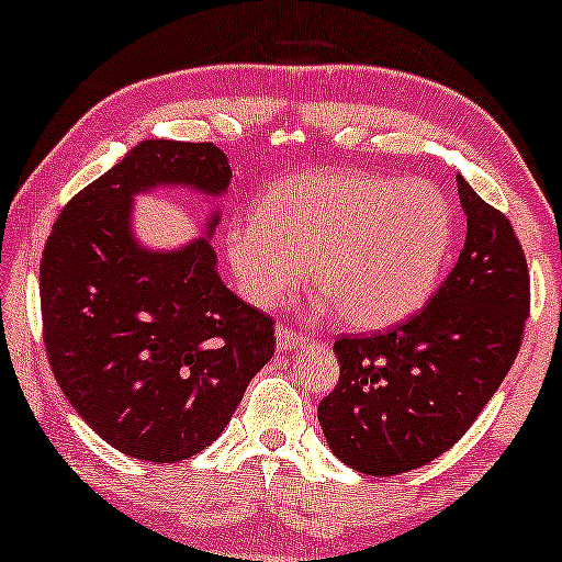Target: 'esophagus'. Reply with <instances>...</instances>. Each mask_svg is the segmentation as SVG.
<instances>
[{
  "instance_id": "esophagus-1",
  "label": "esophagus",
  "mask_w": 562,
  "mask_h": 562,
  "mask_svg": "<svg viewBox=\"0 0 562 562\" xmlns=\"http://www.w3.org/2000/svg\"><path fill=\"white\" fill-rule=\"evenodd\" d=\"M306 335L299 333V329L289 327V325H279L276 327V345H279V350H296L306 345Z\"/></svg>"
}]
</instances>
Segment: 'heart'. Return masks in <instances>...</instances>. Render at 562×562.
Segmentation results:
<instances>
[{
	"label": "heart",
	"mask_w": 562,
	"mask_h": 562,
	"mask_svg": "<svg viewBox=\"0 0 562 562\" xmlns=\"http://www.w3.org/2000/svg\"><path fill=\"white\" fill-rule=\"evenodd\" d=\"M452 240L456 220L435 183L314 171L268 189L256 217L227 227L225 250L252 304L279 306L302 286L310 263L322 302L350 327L375 329L427 302Z\"/></svg>",
	"instance_id": "b5f03b06"
}]
</instances>
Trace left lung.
Wrapping results in <instances>:
<instances>
[{"label":"left lung","instance_id":"obj_1","mask_svg":"<svg viewBox=\"0 0 562 562\" xmlns=\"http://www.w3.org/2000/svg\"><path fill=\"white\" fill-rule=\"evenodd\" d=\"M468 217L460 258L432 299L398 325L340 335L337 386L319 425L345 465L398 475L440 458L468 432L521 348L529 271L512 222L463 176Z\"/></svg>","mask_w":562,"mask_h":562}]
</instances>
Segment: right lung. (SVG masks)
Instances as JSON below:
<instances>
[{"label":"right lung","instance_id":"right-lung-1","mask_svg":"<svg viewBox=\"0 0 562 562\" xmlns=\"http://www.w3.org/2000/svg\"><path fill=\"white\" fill-rule=\"evenodd\" d=\"M229 179L214 143L143 140L60 210L45 243L53 375L81 419L130 458L179 463L202 452L276 350L273 317L222 283L206 237L153 252L130 233L137 191L181 183L217 196Z\"/></svg>","mask_w":562,"mask_h":562}]
</instances>
